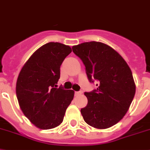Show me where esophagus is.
Segmentation results:
<instances>
[{
    "label": "esophagus",
    "instance_id": "1",
    "mask_svg": "<svg viewBox=\"0 0 150 150\" xmlns=\"http://www.w3.org/2000/svg\"><path fill=\"white\" fill-rule=\"evenodd\" d=\"M82 93V91H76V92H75V96H79V95H81Z\"/></svg>",
    "mask_w": 150,
    "mask_h": 150
}]
</instances>
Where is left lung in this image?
Masks as SVG:
<instances>
[{
    "instance_id": "left-lung-1",
    "label": "left lung",
    "mask_w": 150,
    "mask_h": 150,
    "mask_svg": "<svg viewBox=\"0 0 150 150\" xmlns=\"http://www.w3.org/2000/svg\"><path fill=\"white\" fill-rule=\"evenodd\" d=\"M90 83L96 90L85 92L88 103L81 109L84 121L91 127L106 129L120 121L128 111L136 93L130 68L111 47L101 42H85L74 46Z\"/></svg>"
}]
</instances>
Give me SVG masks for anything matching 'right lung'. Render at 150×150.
<instances>
[{
	"label": "right lung",
	"mask_w": 150,
	"mask_h": 150,
	"mask_svg": "<svg viewBox=\"0 0 150 150\" xmlns=\"http://www.w3.org/2000/svg\"><path fill=\"white\" fill-rule=\"evenodd\" d=\"M71 51L69 46L57 42L44 44L32 54L17 77L16 94L20 107L41 129L59 126L74 99V90L56 88L60 65Z\"/></svg>",
	"instance_id": "right-lung-1"
}]
</instances>
